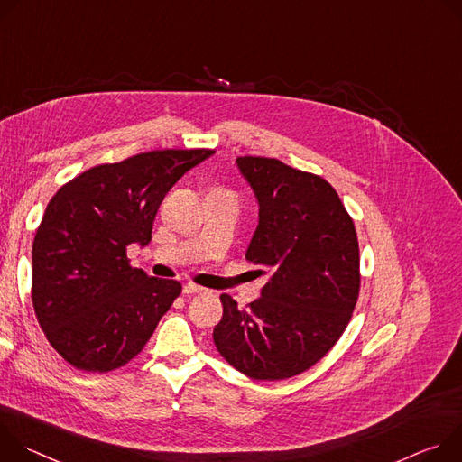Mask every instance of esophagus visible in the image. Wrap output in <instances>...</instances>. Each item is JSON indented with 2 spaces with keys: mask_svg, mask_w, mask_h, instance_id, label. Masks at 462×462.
Masks as SVG:
<instances>
[{
  "mask_svg": "<svg viewBox=\"0 0 462 462\" xmlns=\"http://www.w3.org/2000/svg\"><path fill=\"white\" fill-rule=\"evenodd\" d=\"M183 293L185 295H199V293H205V288H201V286H198V284H194V282H187L185 286H183Z\"/></svg>",
  "mask_w": 462,
  "mask_h": 462,
  "instance_id": "34e87169",
  "label": "esophagus"
}]
</instances>
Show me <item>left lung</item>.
Instances as JSON below:
<instances>
[{
  "instance_id": "obj_1",
  "label": "left lung",
  "mask_w": 462,
  "mask_h": 462,
  "mask_svg": "<svg viewBox=\"0 0 462 462\" xmlns=\"http://www.w3.org/2000/svg\"><path fill=\"white\" fill-rule=\"evenodd\" d=\"M259 199L245 259L270 279L240 310L222 293L213 339L224 360L253 380H284L316 365L345 332L360 295V245L336 189L275 158L240 156Z\"/></svg>"
}]
</instances>
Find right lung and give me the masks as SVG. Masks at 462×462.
I'll use <instances>...</instances> for the list:
<instances>
[{
	"instance_id": "add662e5",
	"label": "right lung",
	"mask_w": 462,
	"mask_h": 462,
	"mask_svg": "<svg viewBox=\"0 0 462 462\" xmlns=\"http://www.w3.org/2000/svg\"><path fill=\"white\" fill-rule=\"evenodd\" d=\"M215 150H150L102 163L64 183L32 242L36 319L79 371L110 373L135 357L181 293L178 281L132 268L130 244L146 245L165 194Z\"/></svg>"
}]
</instances>
